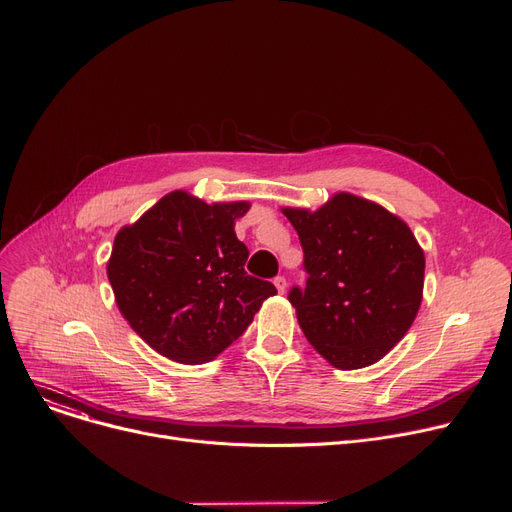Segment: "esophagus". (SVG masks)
Here are the masks:
<instances>
[{
    "mask_svg": "<svg viewBox=\"0 0 512 512\" xmlns=\"http://www.w3.org/2000/svg\"><path fill=\"white\" fill-rule=\"evenodd\" d=\"M274 287H276L278 293H285V291H287V280H285V276H276V278H274Z\"/></svg>",
    "mask_w": 512,
    "mask_h": 512,
    "instance_id": "esophagus-1",
    "label": "esophagus"
}]
</instances>
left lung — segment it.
<instances>
[{
  "label": "left lung",
  "instance_id": "obj_1",
  "mask_svg": "<svg viewBox=\"0 0 512 512\" xmlns=\"http://www.w3.org/2000/svg\"><path fill=\"white\" fill-rule=\"evenodd\" d=\"M304 249L306 287L289 301L316 352L337 369L384 358L422 304L426 259L409 225L377 202L339 192L316 211L282 208Z\"/></svg>",
  "mask_w": 512,
  "mask_h": 512
}]
</instances>
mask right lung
Returning a JSON list of instances; mask_svg holds the SVG:
<instances>
[{
	"instance_id": "right-lung-1",
	"label": "right lung",
	"mask_w": 512,
	"mask_h": 512,
	"mask_svg": "<svg viewBox=\"0 0 512 512\" xmlns=\"http://www.w3.org/2000/svg\"><path fill=\"white\" fill-rule=\"evenodd\" d=\"M249 202H213L175 189L113 240L107 278L122 316L158 354L213 361L253 323L276 287L244 272L236 219Z\"/></svg>"
}]
</instances>
